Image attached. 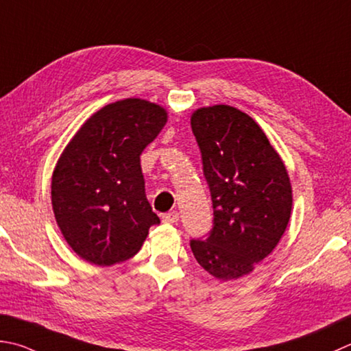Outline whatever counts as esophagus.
Listing matches in <instances>:
<instances>
[{
	"instance_id": "obj_1",
	"label": "esophagus",
	"mask_w": 351,
	"mask_h": 351,
	"mask_svg": "<svg viewBox=\"0 0 351 351\" xmlns=\"http://www.w3.org/2000/svg\"><path fill=\"white\" fill-rule=\"evenodd\" d=\"M161 219H162L164 223H176L178 221H180V213H178V211L164 213Z\"/></svg>"
}]
</instances>
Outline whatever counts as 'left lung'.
I'll return each instance as SVG.
<instances>
[{
    "label": "left lung",
    "mask_w": 351,
    "mask_h": 351,
    "mask_svg": "<svg viewBox=\"0 0 351 351\" xmlns=\"http://www.w3.org/2000/svg\"><path fill=\"white\" fill-rule=\"evenodd\" d=\"M191 130L213 201L210 236L191 239L193 256L219 280L252 272L289 223L292 187L276 149L248 114L228 105L199 108Z\"/></svg>",
    "instance_id": "left-lung-1"
}]
</instances>
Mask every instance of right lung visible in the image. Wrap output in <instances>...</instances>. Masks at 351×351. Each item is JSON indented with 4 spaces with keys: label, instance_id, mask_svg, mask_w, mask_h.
Wrapping results in <instances>:
<instances>
[{
    "label": "right lung",
    "instance_id": "add662e5",
    "mask_svg": "<svg viewBox=\"0 0 351 351\" xmlns=\"http://www.w3.org/2000/svg\"><path fill=\"white\" fill-rule=\"evenodd\" d=\"M166 123L167 111L156 103L119 100L89 117L62 152L51 178L53 213L86 262H125L160 223L144 191L140 155Z\"/></svg>",
    "mask_w": 351,
    "mask_h": 351
}]
</instances>
